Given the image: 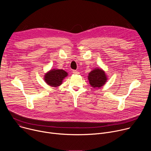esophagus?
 Listing matches in <instances>:
<instances>
[{"label": "esophagus", "instance_id": "1", "mask_svg": "<svg viewBox=\"0 0 151 151\" xmlns=\"http://www.w3.org/2000/svg\"><path fill=\"white\" fill-rule=\"evenodd\" d=\"M73 74H79V72L78 71H77V70H73Z\"/></svg>", "mask_w": 151, "mask_h": 151}]
</instances>
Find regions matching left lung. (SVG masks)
Masks as SVG:
<instances>
[{
	"label": "left lung",
	"mask_w": 151,
	"mask_h": 151,
	"mask_svg": "<svg viewBox=\"0 0 151 151\" xmlns=\"http://www.w3.org/2000/svg\"><path fill=\"white\" fill-rule=\"evenodd\" d=\"M88 79L91 87L94 88H100L107 81L105 72L101 69L95 68L89 73Z\"/></svg>",
	"instance_id": "obj_1"
}]
</instances>
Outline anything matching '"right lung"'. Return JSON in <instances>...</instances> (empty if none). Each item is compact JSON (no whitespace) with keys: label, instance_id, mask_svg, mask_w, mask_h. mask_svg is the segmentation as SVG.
<instances>
[{"label":"right lung","instance_id":"1","mask_svg":"<svg viewBox=\"0 0 151 151\" xmlns=\"http://www.w3.org/2000/svg\"><path fill=\"white\" fill-rule=\"evenodd\" d=\"M67 76L68 73L63 69H52L45 74L44 79L48 85L57 87L62 83L63 80Z\"/></svg>","mask_w":151,"mask_h":151}]
</instances>
